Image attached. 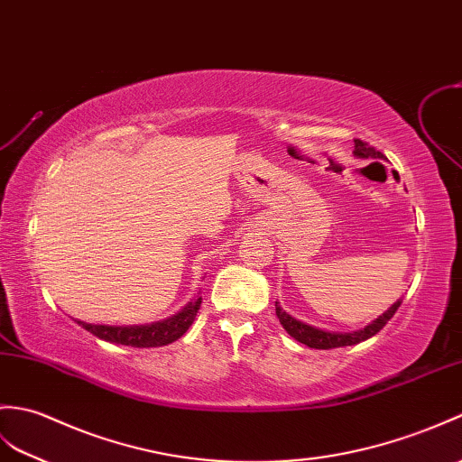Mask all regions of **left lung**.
I'll use <instances>...</instances> for the list:
<instances>
[{"mask_svg":"<svg viewBox=\"0 0 462 462\" xmlns=\"http://www.w3.org/2000/svg\"><path fill=\"white\" fill-rule=\"evenodd\" d=\"M354 155L362 157V159H383L382 152H376V149H374L370 143L362 142V139H354ZM400 305H402V301L393 303L380 319L374 320L372 325H368L366 328H362L358 332H348V335H337V332H325V330L309 327V325L301 323V320L289 317L277 303H275V315H277V319H280V323L283 325V328L289 332V335L301 342V345H307L309 348L328 350V348L358 345V342L378 335V332L385 327V323H388V320L395 315V310H398Z\"/></svg>","mask_w":462,"mask_h":462,"instance_id":"1","label":"left lung"}]
</instances>
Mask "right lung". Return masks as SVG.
Wrapping results in <instances>:
<instances>
[{
    "instance_id": "right-lung-1",
    "label": "right lung",
    "mask_w": 462,
    "mask_h": 462,
    "mask_svg": "<svg viewBox=\"0 0 462 462\" xmlns=\"http://www.w3.org/2000/svg\"><path fill=\"white\" fill-rule=\"evenodd\" d=\"M200 303H202V297L192 299V301L175 317L161 320V323H155V325H145V327H106V325H88V323H82V320H79V325L88 332H92L94 337L108 342H116V345H125V346H135V348L165 346L185 335L199 313Z\"/></svg>"
}]
</instances>
